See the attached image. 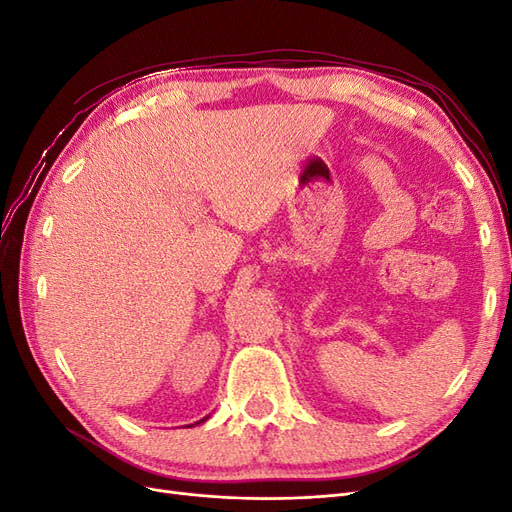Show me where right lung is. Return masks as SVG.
Returning a JSON list of instances; mask_svg holds the SVG:
<instances>
[{
	"label": "right lung",
	"mask_w": 512,
	"mask_h": 512,
	"mask_svg": "<svg viewBox=\"0 0 512 512\" xmlns=\"http://www.w3.org/2000/svg\"><path fill=\"white\" fill-rule=\"evenodd\" d=\"M203 421H205V418H203ZM203 421H198V423H203Z\"/></svg>",
	"instance_id": "add662e5"
}]
</instances>
